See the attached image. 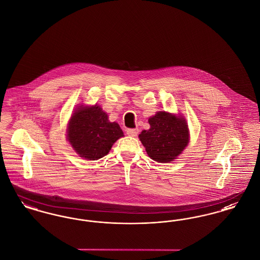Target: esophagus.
Segmentation results:
<instances>
[{
    "label": "esophagus",
    "mask_w": 260,
    "mask_h": 260,
    "mask_svg": "<svg viewBox=\"0 0 260 260\" xmlns=\"http://www.w3.org/2000/svg\"><path fill=\"white\" fill-rule=\"evenodd\" d=\"M138 134L137 128H127L126 129V135L128 136H136Z\"/></svg>",
    "instance_id": "34e87169"
}]
</instances>
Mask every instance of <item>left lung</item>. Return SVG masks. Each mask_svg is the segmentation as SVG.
<instances>
[{"instance_id":"1","label":"left lung","mask_w":260,"mask_h":260,"mask_svg":"<svg viewBox=\"0 0 260 260\" xmlns=\"http://www.w3.org/2000/svg\"><path fill=\"white\" fill-rule=\"evenodd\" d=\"M150 128L142 131L139 139L149 157L160 162L173 161L189 141L185 119L167 112H158L149 119Z\"/></svg>"}]
</instances>
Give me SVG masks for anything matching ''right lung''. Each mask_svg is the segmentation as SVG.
I'll use <instances>...</instances> for the list:
<instances>
[{"instance_id":"1","label":"right lung","mask_w":260,"mask_h":260,"mask_svg":"<svg viewBox=\"0 0 260 260\" xmlns=\"http://www.w3.org/2000/svg\"><path fill=\"white\" fill-rule=\"evenodd\" d=\"M68 140L75 151L87 160H99L107 155L112 145L122 136L123 131L98 106H80L68 125Z\"/></svg>"}]
</instances>
